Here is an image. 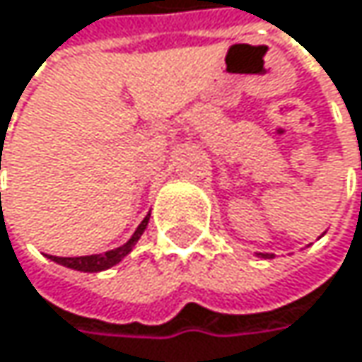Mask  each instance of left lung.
Wrapping results in <instances>:
<instances>
[{
    "label": "left lung",
    "mask_w": 362,
    "mask_h": 362,
    "mask_svg": "<svg viewBox=\"0 0 362 362\" xmlns=\"http://www.w3.org/2000/svg\"><path fill=\"white\" fill-rule=\"evenodd\" d=\"M257 255H259V257H274L272 253H257Z\"/></svg>",
    "instance_id": "1"
}]
</instances>
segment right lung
Returning a JSON list of instances; mask_svg holds the SVG:
<instances>
[{
    "instance_id": "1",
    "label": "right lung",
    "mask_w": 362,
    "mask_h": 362,
    "mask_svg": "<svg viewBox=\"0 0 362 362\" xmlns=\"http://www.w3.org/2000/svg\"><path fill=\"white\" fill-rule=\"evenodd\" d=\"M148 218H151V214L140 222V226L136 228V233L132 235V239H129L125 245L117 247V250H110V252L107 253H96V255H79V257H58V255H47V257L54 259V262H58V264H62V266H66V268L81 270V272H100V270H107L110 266L119 264L127 253L132 252V247L138 243V239H140L142 233L146 230Z\"/></svg>"
}]
</instances>
